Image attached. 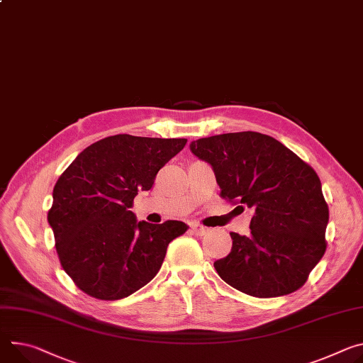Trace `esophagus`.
Wrapping results in <instances>:
<instances>
[{
  "mask_svg": "<svg viewBox=\"0 0 363 363\" xmlns=\"http://www.w3.org/2000/svg\"><path fill=\"white\" fill-rule=\"evenodd\" d=\"M191 232L195 235V236H206L208 233V228L204 227V225H200L196 223H192L191 224Z\"/></svg>",
  "mask_w": 363,
  "mask_h": 363,
  "instance_id": "esophagus-1",
  "label": "esophagus"
}]
</instances>
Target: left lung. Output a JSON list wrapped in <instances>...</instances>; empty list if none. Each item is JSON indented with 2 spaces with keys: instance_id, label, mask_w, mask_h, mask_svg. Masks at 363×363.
<instances>
[{
  "instance_id": "1",
  "label": "left lung",
  "mask_w": 363,
  "mask_h": 363,
  "mask_svg": "<svg viewBox=\"0 0 363 363\" xmlns=\"http://www.w3.org/2000/svg\"><path fill=\"white\" fill-rule=\"evenodd\" d=\"M189 149L213 168L223 199L239 200L253 211L250 233H230L232 250L214 262L220 278L257 298L303 286L325 252L328 223L314 169L256 131L199 139Z\"/></svg>"
}]
</instances>
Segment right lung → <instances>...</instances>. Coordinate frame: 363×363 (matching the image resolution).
I'll return each mask as SVG.
<instances>
[{"label": "right lung", "instance_id": "obj_1", "mask_svg": "<svg viewBox=\"0 0 363 363\" xmlns=\"http://www.w3.org/2000/svg\"><path fill=\"white\" fill-rule=\"evenodd\" d=\"M186 139L110 136L84 149L59 177L48 213L60 265L98 300H121L159 272L168 245L186 224L138 221L139 191H149Z\"/></svg>", "mask_w": 363, "mask_h": 363}]
</instances>
